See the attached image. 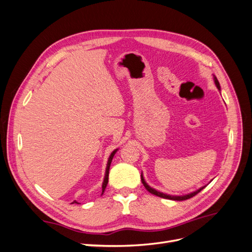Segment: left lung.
<instances>
[{"label": "left lung", "mask_w": 252, "mask_h": 252, "mask_svg": "<svg viewBox=\"0 0 252 252\" xmlns=\"http://www.w3.org/2000/svg\"><path fill=\"white\" fill-rule=\"evenodd\" d=\"M215 83H216L217 87L219 88V90H220V83H219V81H218V79H217L216 77H215ZM141 181H142V183H143V185L145 186V188H146L150 193L155 194V195H157V196H159V197H163V199H168V200H173V201H185V200H188V199H190V197H192V196H194L195 194L199 193L202 189H204V188L206 187V186H204V187L200 188L199 190H196V191H194V192H192V193L186 194V195H169V194H165V193H163V192L157 191L156 189L151 188L149 185H147V183L145 182V180H144V178H143V174H141Z\"/></svg>", "instance_id": "8db88e82"}]
</instances>
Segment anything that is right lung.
Returning <instances> with one entry per match:
<instances>
[{"mask_svg":"<svg viewBox=\"0 0 252 252\" xmlns=\"http://www.w3.org/2000/svg\"><path fill=\"white\" fill-rule=\"evenodd\" d=\"M117 152V150H114V151H112V154L110 155V157H109V158H108V163H107V167H106V173H105V179H104V182H103V185H102V194H103V192L105 191V188H106V186H107V184H108V175H109V168H110V164H111V161H112V158H113V156H114V154H116ZM73 203H75V204H79L77 201H74ZM72 203V204H73Z\"/></svg>","mask_w":252,"mask_h":252,"instance_id":"1","label":"right lung"}]
</instances>
